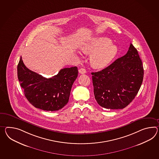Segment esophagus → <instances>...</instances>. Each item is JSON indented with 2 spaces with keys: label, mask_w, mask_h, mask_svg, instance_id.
<instances>
[{
  "label": "esophagus",
  "mask_w": 159,
  "mask_h": 159,
  "mask_svg": "<svg viewBox=\"0 0 159 159\" xmlns=\"http://www.w3.org/2000/svg\"><path fill=\"white\" fill-rule=\"evenodd\" d=\"M79 72L80 74H84L87 72V71L84 68H81L79 70Z\"/></svg>",
  "instance_id": "1"
}]
</instances>
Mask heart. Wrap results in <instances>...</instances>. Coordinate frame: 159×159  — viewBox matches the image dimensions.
I'll list each match as a JSON object with an SVG mask.
<instances>
[{
  "label": "heart",
  "instance_id": "obj_1",
  "mask_svg": "<svg viewBox=\"0 0 159 159\" xmlns=\"http://www.w3.org/2000/svg\"><path fill=\"white\" fill-rule=\"evenodd\" d=\"M81 51L91 53L90 62L96 68H103L111 62L118 53V48L105 37H96L89 39L82 45Z\"/></svg>",
  "mask_w": 159,
  "mask_h": 159
}]
</instances>
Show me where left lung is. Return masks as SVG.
<instances>
[{
	"instance_id": "8db88e82",
	"label": "left lung",
	"mask_w": 159,
	"mask_h": 159,
	"mask_svg": "<svg viewBox=\"0 0 159 159\" xmlns=\"http://www.w3.org/2000/svg\"><path fill=\"white\" fill-rule=\"evenodd\" d=\"M91 74L98 103L107 109H122L138 93L143 80V68L137 50L130 43L125 56Z\"/></svg>"
}]
</instances>
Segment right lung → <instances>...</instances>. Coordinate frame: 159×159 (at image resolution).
<instances>
[{"instance_id": "right-lung-1", "label": "right lung", "mask_w": 159, "mask_h": 159, "mask_svg": "<svg viewBox=\"0 0 159 159\" xmlns=\"http://www.w3.org/2000/svg\"><path fill=\"white\" fill-rule=\"evenodd\" d=\"M17 72L28 101L36 108L51 111L61 109L67 104L72 86L78 75V68L74 66L60 70L52 78H44L28 69L21 57Z\"/></svg>"}]
</instances>
